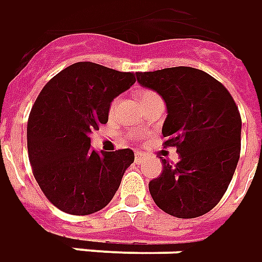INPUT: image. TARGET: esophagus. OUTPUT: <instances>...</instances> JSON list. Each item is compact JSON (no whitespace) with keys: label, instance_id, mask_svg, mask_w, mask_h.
<instances>
[{"label":"esophagus","instance_id":"esophagus-1","mask_svg":"<svg viewBox=\"0 0 262 262\" xmlns=\"http://www.w3.org/2000/svg\"><path fill=\"white\" fill-rule=\"evenodd\" d=\"M144 158H145V155H144L142 152H137V154H135V162H137V164H140V162L144 161Z\"/></svg>","mask_w":262,"mask_h":262}]
</instances>
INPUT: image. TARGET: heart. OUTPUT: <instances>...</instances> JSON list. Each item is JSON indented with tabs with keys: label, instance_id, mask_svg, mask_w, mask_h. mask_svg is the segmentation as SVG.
I'll return each instance as SVG.
<instances>
[{
	"label": "heart",
	"instance_id": "obj_1",
	"mask_svg": "<svg viewBox=\"0 0 262 262\" xmlns=\"http://www.w3.org/2000/svg\"><path fill=\"white\" fill-rule=\"evenodd\" d=\"M151 97H157V94L152 92H142L140 96H138V100H140V101H144V100H146V98H151Z\"/></svg>",
	"mask_w": 262,
	"mask_h": 262
}]
</instances>
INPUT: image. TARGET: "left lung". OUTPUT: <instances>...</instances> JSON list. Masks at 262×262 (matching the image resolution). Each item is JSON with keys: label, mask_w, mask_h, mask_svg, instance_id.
<instances>
[{"label": "left lung", "mask_w": 262, "mask_h": 262, "mask_svg": "<svg viewBox=\"0 0 262 262\" xmlns=\"http://www.w3.org/2000/svg\"><path fill=\"white\" fill-rule=\"evenodd\" d=\"M142 87L164 98L165 146H176L179 162L162 159L164 170L149 182L157 206L170 216L193 219L220 202L240 158L241 117L227 89L203 70L186 66L137 73ZM162 158V157H161Z\"/></svg>", "instance_id": "1"}]
</instances>
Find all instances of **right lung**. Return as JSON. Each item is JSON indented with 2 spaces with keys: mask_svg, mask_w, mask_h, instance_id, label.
I'll return each instance as SVG.
<instances>
[{
  "mask_svg": "<svg viewBox=\"0 0 262 262\" xmlns=\"http://www.w3.org/2000/svg\"><path fill=\"white\" fill-rule=\"evenodd\" d=\"M134 83V73L79 62L39 93L28 120V155L39 187L59 210L86 216L114 198L134 152L93 151L90 134L108 121L111 101Z\"/></svg>",
  "mask_w": 262,
  "mask_h": 262,
  "instance_id": "1",
  "label": "right lung"
}]
</instances>
